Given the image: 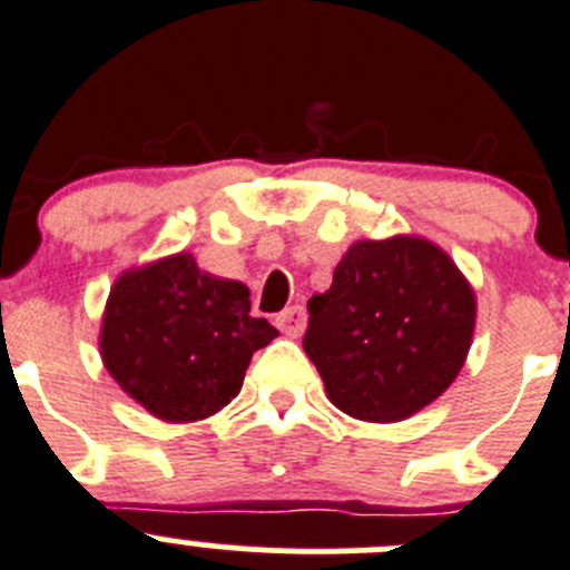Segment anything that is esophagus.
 Returning a JSON list of instances; mask_svg holds the SVG:
<instances>
[{"instance_id": "obj_1", "label": "esophagus", "mask_w": 570, "mask_h": 570, "mask_svg": "<svg viewBox=\"0 0 570 570\" xmlns=\"http://www.w3.org/2000/svg\"><path fill=\"white\" fill-rule=\"evenodd\" d=\"M304 324H307V313H304L302 304H293V307L283 309L277 315V326L279 332H285L287 337H298L304 332Z\"/></svg>"}]
</instances>
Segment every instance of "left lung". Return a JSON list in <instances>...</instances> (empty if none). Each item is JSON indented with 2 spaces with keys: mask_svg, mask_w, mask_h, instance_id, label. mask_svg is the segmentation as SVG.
Wrapping results in <instances>:
<instances>
[{
  "mask_svg": "<svg viewBox=\"0 0 570 570\" xmlns=\"http://www.w3.org/2000/svg\"><path fill=\"white\" fill-rule=\"evenodd\" d=\"M307 309L304 352L330 402L352 419L391 424L435 402L460 374L476 298L441 246L396 235L352 244Z\"/></svg>",
  "mask_w": 570,
  "mask_h": 570,
  "instance_id": "8db88e82",
  "label": "left lung"
}]
</instances>
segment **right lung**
Instances as JSON below:
<instances>
[{"mask_svg": "<svg viewBox=\"0 0 570 570\" xmlns=\"http://www.w3.org/2000/svg\"><path fill=\"white\" fill-rule=\"evenodd\" d=\"M249 287L205 274L185 252L121 274L101 318L112 380L171 424L227 407L257 348L279 335L249 315Z\"/></svg>", "mask_w": 570, "mask_h": 570, "instance_id": "obj_1", "label": "right lung"}]
</instances>
